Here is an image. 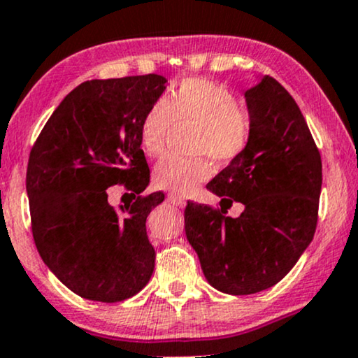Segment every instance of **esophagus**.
I'll use <instances>...</instances> for the list:
<instances>
[{
	"label": "esophagus",
	"mask_w": 358,
	"mask_h": 358,
	"mask_svg": "<svg viewBox=\"0 0 358 358\" xmlns=\"http://www.w3.org/2000/svg\"><path fill=\"white\" fill-rule=\"evenodd\" d=\"M166 199H168V202H170V203H173L175 207H180V208H182V207H185V205H187V202H185V199H183V196H180L178 193H173V192H170V193H168V196H166Z\"/></svg>",
	"instance_id": "1"
}]
</instances>
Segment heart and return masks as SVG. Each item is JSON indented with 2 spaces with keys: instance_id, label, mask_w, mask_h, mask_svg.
I'll list each match as a JSON object with an SVG mask.
<instances>
[{
  "instance_id": "1",
  "label": "heart",
  "mask_w": 358,
  "mask_h": 358,
  "mask_svg": "<svg viewBox=\"0 0 358 358\" xmlns=\"http://www.w3.org/2000/svg\"><path fill=\"white\" fill-rule=\"evenodd\" d=\"M175 126H196L193 151L217 163H231L244 153L250 139V117L225 85L205 79H187L163 101L146 110L139 127L141 148L148 156L165 151ZM207 156L182 158L168 155L156 163V187L180 195L208 180L212 165Z\"/></svg>"
}]
</instances>
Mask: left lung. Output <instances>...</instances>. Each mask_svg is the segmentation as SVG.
<instances>
[{
  "label": "left lung",
  "instance_id": "left-lung-1",
  "mask_svg": "<svg viewBox=\"0 0 358 358\" xmlns=\"http://www.w3.org/2000/svg\"><path fill=\"white\" fill-rule=\"evenodd\" d=\"M250 139L207 188L220 208L188 202L185 234L210 285L254 294L281 281L313 241L322 192V156L289 92L264 76L245 90ZM234 201L245 205L225 217Z\"/></svg>",
  "mask_w": 358,
  "mask_h": 358
}]
</instances>
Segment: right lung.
<instances>
[{
	"label": "right lung",
	"mask_w": 358,
	"mask_h": 358,
	"mask_svg": "<svg viewBox=\"0 0 358 358\" xmlns=\"http://www.w3.org/2000/svg\"><path fill=\"white\" fill-rule=\"evenodd\" d=\"M156 73L87 80L53 110L30 151L31 232L48 269L79 296L117 303L139 293L155 269L146 219L165 200L139 196L150 183L139 127L166 89ZM138 195L117 213L113 184Z\"/></svg>",
	"instance_id": "obj_1"
}]
</instances>
